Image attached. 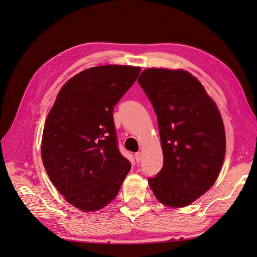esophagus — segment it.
I'll use <instances>...</instances> for the list:
<instances>
[{
  "label": "esophagus",
  "instance_id": "34e87169",
  "mask_svg": "<svg viewBox=\"0 0 257 257\" xmlns=\"http://www.w3.org/2000/svg\"><path fill=\"white\" fill-rule=\"evenodd\" d=\"M135 160H136V162H137V163L141 162V160H142V152H137V153H135Z\"/></svg>",
  "mask_w": 257,
  "mask_h": 257
}]
</instances>
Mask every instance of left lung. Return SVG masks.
Here are the masks:
<instances>
[{"instance_id":"left-lung-1","label":"left lung","mask_w":257,"mask_h":257,"mask_svg":"<svg viewBox=\"0 0 257 257\" xmlns=\"http://www.w3.org/2000/svg\"><path fill=\"white\" fill-rule=\"evenodd\" d=\"M158 116L164 163L149 178L160 203L189 206L211 188L226 139L221 113L197 78L183 69L147 68L138 78Z\"/></svg>"}]
</instances>
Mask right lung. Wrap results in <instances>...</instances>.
Returning <instances> with one entry per match:
<instances>
[{
	"mask_svg": "<svg viewBox=\"0 0 257 257\" xmlns=\"http://www.w3.org/2000/svg\"><path fill=\"white\" fill-rule=\"evenodd\" d=\"M141 67H91L69 79L45 122L42 159L66 201L96 211L119 193L131 163L118 149L113 108L136 81Z\"/></svg>",
	"mask_w": 257,
	"mask_h": 257,
	"instance_id": "right-lung-1",
	"label": "right lung"
}]
</instances>
